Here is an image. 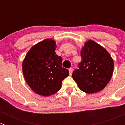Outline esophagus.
Listing matches in <instances>:
<instances>
[{
    "instance_id": "34e87169",
    "label": "esophagus",
    "mask_w": 125,
    "mask_h": 125,
    "mask_svg": "<svg viewBox=\"0 0 125 125\" xmlns=\"http://www.w3.org/2000/svg\"><path fill=\"white\" fill-rule=\"evenodd\" d=\"M69 73H70V75H71L72 74V73H73V68H71L69 69Z\"/></svg>"
}]
</instances>
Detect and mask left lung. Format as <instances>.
Here are the masks:
<instances>
[{
  "label": "left lung",
  "mask_w": 125,
  "mask_h": 125,
  "mask_svg": "<svg viewBox=\"0 0 125 125\" xmlns=\"http://www.w3.org/2000/svg\"><path fill=\"white\" fill-rule=\"evenodd\" d=\"M80 55L79 69L74 71L72 77L85 93L93 94L100 91L113 75V58L104 48L92 40L85 43Z\"/></svg>",
  "instance_id": "obj_1"
}]
</instances>
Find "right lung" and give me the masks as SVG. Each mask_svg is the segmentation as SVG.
I'll return each mask as SVG.
<instances>
[{"mask_svg":"<svg viewBox=\"0 0 125 125\" xmlns=\"http://www.w3.org/2000/svg\"><path fill=\"white\" fill-rule=\"evenodd\" d=\"M55 40L46 39L36 44L26 54L22 71L26 83L34 93L50 96L59 91L69 71L62 65V57L55 52Z\"/></svg>","mask_w":125,"mask_h":125,"instance_id":"obj_1","label":"right lung"}]
</instances>
